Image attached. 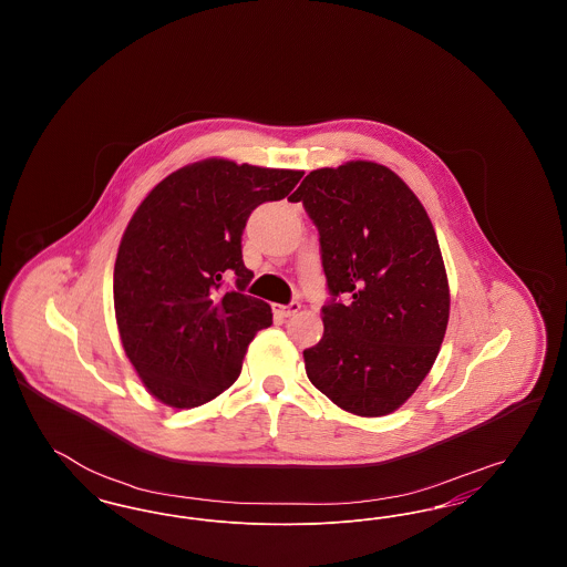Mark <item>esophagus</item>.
I'll use <instances>...</instances> for the list:
<instances>
[{"label":"esophagus","instance_id":"esophagus-1","mask_svg":"<svg viewBox=\"0 0 567 567\" xmlns=\"http://www.w3.org/2000/svg\"><path fill=\"white\" fill-rule=\"evenodd\" d=\"M299 308H301L299 301H291L289 306H276L274 312H276L278 317H282V319H289V317H293L296 312H299Z\"/></svg>","mask_w":567,"mask_h":567}]
</instances>
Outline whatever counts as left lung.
Segmentation results:
<instances>
[{"label":"left lung","mask_w":567,"mask_h":567,"mask_svg":"<svg viewBox=\"0 0 567 567\" xmlns=\"http://www.w3.org/2000/svg\"><path fill=\"white\" fill-rule=\"evenodd\" d=\"M289 199L319 229L331 293L323 338L303 351L306 374L347 412L391 414L430 374L449 324L432 220L404 181L374 162L315 169Z\"/></svg>","instance_id":"1"}]
</instances>
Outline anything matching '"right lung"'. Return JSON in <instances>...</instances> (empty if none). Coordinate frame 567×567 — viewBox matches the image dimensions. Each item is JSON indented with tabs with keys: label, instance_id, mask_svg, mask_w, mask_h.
Wrapping results in <instances>:
<instances>
[{
	"label": "right lung",
	"instance_id": "add662e5",
	"mask_svg": "<svg viewBox=\"0 0 567 567\" xmlns=\"http://www.w3.org/2000/svg\"><path fill=\"white\" fill-rule=\"evenodd\" d=\"M301 176L213 157L172 172L137 206L116 252L114 312L127 359L162 404H206L240 377L250 340L271 324L270 303L244 293V227Z\"/></svg>",
	"mask_w": 567,
	"mask_h": 567
}]
</instances>
